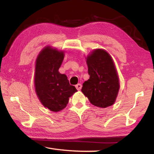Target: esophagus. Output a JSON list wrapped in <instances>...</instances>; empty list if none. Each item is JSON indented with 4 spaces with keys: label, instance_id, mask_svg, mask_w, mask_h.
Here are the masks:
<instances>
[{
    "label": "esophagus",
    "instance_id": "34e87169",
    "mask_svg": "<svg viewBox=\"0 0 154 154\" xmlns=\"http://www.w3.org/2000/svg\"><path fill=\"white\" fill-rule=\"evenodd\" d=\"M75 87H76L77 90H80L81 89H82V84H80V83H78V84L76 85V86H75Z\"/></svg>",
    "mask_w": 154,
    "mask_h": 154
}]
</instances>
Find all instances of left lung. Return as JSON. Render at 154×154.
Wrapping results in <instances>:
<instances>
[{"instance_id":"8db88e82","label":"left lung","mask_w":154,"mask_h":154,"mask_svg":"<svg viewBox=\"0 0 154 154\" xmlns=\"http://www.w3.org/2000/svg\"><path fill=\"white\" fill-rule=\"evenodd\" d=\"M86 60L90 79L83 83L82 92L98 107L113 105L119 92V83L111 56L104 49H96Z\"/></svg>"}]
</instances>
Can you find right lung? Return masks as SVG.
I'll use <instances>...</instances> for the list:
<instances>
[{"label": "right lung", "mask_w": 154, "mask_h": 154, "mask_svg": "<svg viewBox=\"0 0 154 154\" xmlns=\"http://www.w3.org/2000/svg\"><path fill=\"white\" fill-rule=\"evenodd\" d=\"M64 54L48 46L41 50L36 60L35 87L42 105L54 112L66 107L69 98L77 92L70 85L66 75L58 72Z\"/></svg>", "instance_id": "1"}]
</instances>
